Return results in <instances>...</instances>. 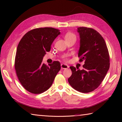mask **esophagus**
<instances>
[{
	"instance_id": "esophagus-1",
	"label": "esophagus",
	"mask_w": 122,
	"mask_h": 122,
	"mask_svg": "<svg viewBox=\"0 0 122 122\" xmlns=\"http://www.w3.org/2000/svg\"><path fill=\"white\" fill-rule=\"evenodd\" d=\"M69 67V66H68L67 65L65 64H61V68L62 69H67Z\"/></svg>"
}]
</instances>
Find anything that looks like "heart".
<instances>
[{"instance_id":"1","label":"heart","mask_w":122,"mask_h":122,"mask_svg":"<svg viewBox=\"0 0 122 122\" xmlns=\"http://www.w3.org/2000/svg\"><path fill=\"white\" fill-rule=\"evenodd\" d=\"M65 40L70 39H72V38H74V39H76V36L74 34H73V33L68 32L67 34L65 35ZM69 56V54H66L64 55V56H62V58H63L65 60H67L68 57Z\"/></svg>"}]
</instances>
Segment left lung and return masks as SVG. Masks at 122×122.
I'll return each mask as SVG.
<instances>
[{
	"instance_id": "left-lung-1",
	"label": "left lung",
	"mask_w": 122,
	"mask_h": 122,
	"mask_svg": "<svg viewBox=\"0 0 122 122\" xmlns=\"http://www.w3.org/2000/svg\"><path fill=\"white\" fill-rule=\"evenodd\" d=\"M80 36L79 61H84L83 69L70 67L72 74L68 78L74 89L87 93L100 85L109 68V55L105 40L95 29L86 27L77 28Z\"/></svg>"
}]
</instances>
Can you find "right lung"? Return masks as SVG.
Listing matches in <instances>:
<instances>
[{
	"mask_svg": "<svg viewBox=\"0 0 122 122\" xmlns=\"http://www.w3.org/2000/svg\"><path fill=\"white\" fill-rule=\"evenodd\" d=\"M52 27L32 29L26 34L18 44L15 61L18 78L26 90L39 94L47 91L52 84L61 70V64H43L46 52H49L55 39L60 35Z\"/></svg>",
	"mask_w": 122,
	"mask_h": 122,
	"instance_id": "right-lung-1",
	"label": "right lung"
}]
</instances>
